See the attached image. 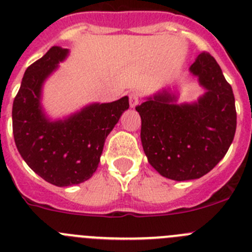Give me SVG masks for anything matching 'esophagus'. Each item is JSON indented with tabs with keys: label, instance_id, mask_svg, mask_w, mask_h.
Returning <instances> with one entry per match:
<instances>
[{
	"label": "esophagus",
	"instance_id": "obj_1",
	"mask_svg": "<svg viewBox=\"0 0 252 252\" xmlns=\"http://www.w3.org/2000/svg\"><path fill=\"white\" fill-rule=\"evenodd\" d=\"M129 103H130L131 108L139 104V94L136 92H130L129 94Z\"/></svg>",
	"mask_w": 252,
	"mask_h": 252
}]
</instances>
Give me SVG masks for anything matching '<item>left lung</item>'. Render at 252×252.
<instances>
[{
	"label": "left lung",
	"mask_w": 252,
	"mask_h": 252,
	"mask_svg": "<svg viewBox=\"0 0 252 252\" xmlns=\"http://www.w3.org/2000/svg\"><path fill=\"white\" fill-rule=\"evenodd\" d=\"M189 72L206 90L196 102L177 104V96L163 90L135 107L149 163L175 181L196 180L216 167L236 130L233 90L216 59L201 53Z\"/></svg>",
	"instance_id": "left-lung-1"
}]
</instances>
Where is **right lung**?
<instances>
[{
  "instance_id": "1",
  "label": "right lung",
  "mask_w": 252,
  "mask_h": 252,
  "mask_svg": "<svg viewBox=\"0 0 252 252\" xmlns=\"http://www.w3.org/2000/svg\"><path fill=\"white\" fill-rule=\"evenodd\" d=\"M69 49L53 46L24 72L13 101L14 143L27 165L58 187L79 185L92 177L104 141L129 108L128 97L92 103L64 119L51 121L41 106L45 80L64 61Z\"/></svg>"
}]
</instances>
